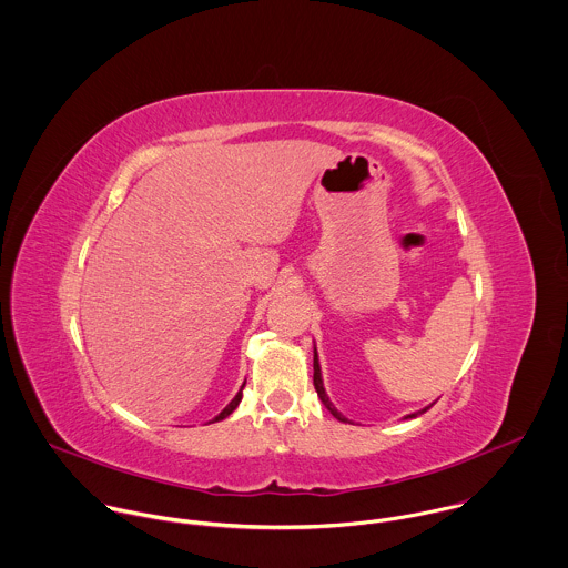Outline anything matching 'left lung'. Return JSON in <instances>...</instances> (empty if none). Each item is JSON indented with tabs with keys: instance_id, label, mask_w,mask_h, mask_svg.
Here are the masks:
<instances>
[{
	"instance_id": "1",
	"label": "left lung",
	"mask_w": 568,
	"mask_h": 568,
	"mask_svg": "<svg viewBox=\"0 0 568 568\" xmlns=\"http://www.w3.org/2000/svg\"><path fill=\"white\" fill-rule=\"evenodd\" d=\"M314 385L315 392H317V396H320V400L324 403V407L337 418V420H342V423H348L335 407H333V403L328 400V396H326V392H324V385H322V373H320V362H317V353H314ZM429 409V407H427ZM427 409H423V412H418V414H409V416H405V418H416V416H420V414H425Z\"/></svg>"
}]
</instances>
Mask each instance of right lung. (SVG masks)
<instances>
[{"label": "right lung", "instance_id": "1", "mask_svg": "<svg viewBox=\"0 0 568 568\" xmlns=\"http://www.w3.org/2000/svg\"><path fill=\"white\" fill-rule=\"evenodd\" d=\"M244 385H246V383H244ZM244 385H242V389H244ZM242 389H240V392H237V396H235V398H233V400H231V403L220 412V416H215V418H213V423L224 420L226 416H231V414L237 409V405H240V400H242Z\"/></svg>", "mask_w": 568, "mask_h": 568}]
</instances>
